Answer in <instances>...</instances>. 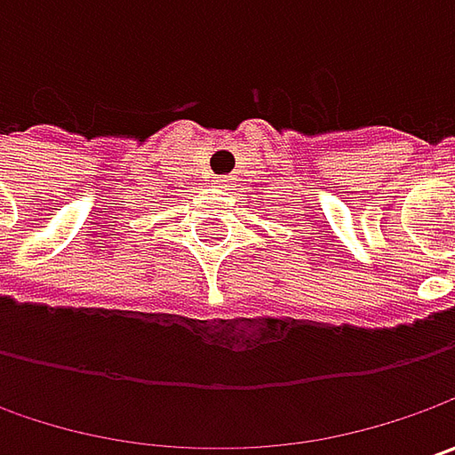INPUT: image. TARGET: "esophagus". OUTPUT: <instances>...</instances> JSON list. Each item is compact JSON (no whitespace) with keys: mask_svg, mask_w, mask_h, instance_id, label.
I'll use <instances>...</instances> for the list:
<instances>
[{"mask_svg":"<svg viewBox=\"0 0 455 455\" xmlns=\"http://www.w3.org/2000/svg\"><path fill=\"white\" fill-rule=\"evenodd\" d=\"M218 182H225V177H220V180H218Z\"/></svg>","mask_w":455,"mask_h":455,"instance_id":"obj_1","label":"esophagus"}]
</instances>
